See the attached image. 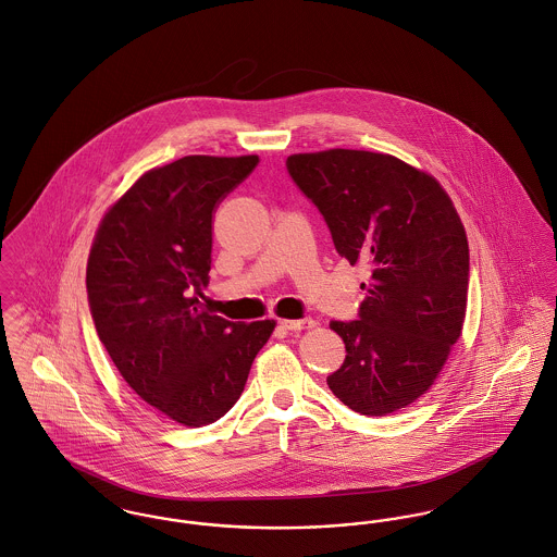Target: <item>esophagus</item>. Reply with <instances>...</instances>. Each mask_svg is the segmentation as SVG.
I'll return each instance as SVG.
<instances>
[{
	"mask_svg": "<svg viewBox=\"0 0 557 557\" xmlns=\"http://www.w3.org/2000/svg\"><path fill=\"white\" fill-rule=\"evenodd\" d=\"M280 324L286 329V331H306L313 326V320L311 318H301V320H280Z\"/></svg>",
	"mask_w": 557,
	"mask_h": 557,
	"instance_id": "34e87169",
	"label": "esophagus"
}]
</instances>
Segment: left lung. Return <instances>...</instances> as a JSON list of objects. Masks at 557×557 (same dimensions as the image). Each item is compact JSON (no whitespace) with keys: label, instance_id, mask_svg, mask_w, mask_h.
<instances>
[{"label":"left lung","instance_id":"8db88e82","mask_svg":"<svg viewBox=\"0 0 557 557\" xmlns=\"http://www.w3.org/2000/svg\"><path fill=\"white\" fill-rule=\"evenodd\" d=\"M295 184L318 207L339 256L370 269L359 318L331 322L346 361L326 377L366 417H386L432 388L468 308L470 251L461 218L437 180L363 149L295 153Z\"/></svg>","mask_w":557,"mask_h":557}]
</instances>
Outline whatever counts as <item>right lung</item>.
<instances>
[{
	"instance_id": "add662e5",
	"label": "right lung",
	"mask_w": 557,
	"mask_h": 557,
	"mask_svg": "<svg viewBox=\"0 0 557 557\" xmlns=\"http://www.w3.org/2000/svg\"><path fill=\"white\" fill-rule=\"evenodd\" d=\"M258 156H186L143 173L98 224L87 297L100 342L129 388L186 428L242 397L275 320L231 322L200 309L213 213Z\"/></svg>"
}]
</instances>
